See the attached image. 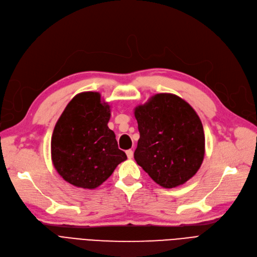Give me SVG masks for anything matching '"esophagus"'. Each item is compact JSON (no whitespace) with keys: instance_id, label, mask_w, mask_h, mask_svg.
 I'll return each instance as SVG.
<instances>
[{"instance_id":"1","label":"esophagus","mask_w":257,"mask_h":257,"mask_svg":"<svg viewBox=\"0 0 257 257\" xmlns=\"http://www.w3.org/2000/svg\"><path fill=\"white\" fill-rule=\"evenodd\" d=\"M125 153H126V156H127V158H128V159H132V158H133L134 152H133L132 150H128V151H126Z\"/></svg>"}]
</instances>
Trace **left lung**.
<instances>
[{"label": "left lung", "instance_id": "1", "mask_svg": "<svg viewBox=\"0 0 257 257\" xmlns=\"http://www.w3.org/2000/svg\"><path fill=\"white\" fill-rule=\"evenodd\" d=\"M140 138L134 158L160 186L174 188L202 165L205 136L200 117L185 100L156 94L135 108Z\"/></svg>", "mask_w": 257, "mask_h": 257}]
</instances>
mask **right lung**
Returning a JSON list of instances; mask_svg holds the SVG:
<instances>
[{
	"instance_id": "add662e5",
	"label": "right lung",
	"mask_w": 257,
	"mask_h": 257,
	"mask_svg": "<svg viewBox=\"0 0 257 257\" xmlns=\"http://www.w3.org/2000/svg\"><path fill=\"white\" fill-rule=\"evenodd\" d=\"M109 105L97 92L77 94L57 120L51 138L56 172L76 187L94 189L126 160L107 126Z\"/></svg>"
}]
</instances>
